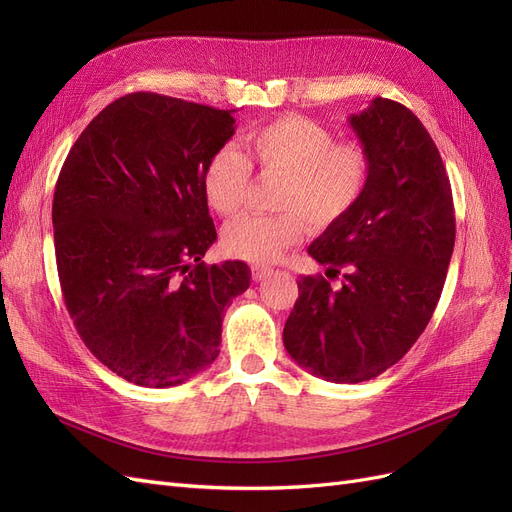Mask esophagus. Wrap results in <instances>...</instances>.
<instances>
[{"instance_id": "esophagus-1", "label": "esophagus", "mask_w": 512, "mask_h": 512, "mask_svg": "<svg viewBox=\"0 0 512 512\" xmlns=\"http://www.w3.org/2000/svg\"><path fill=\"white\" fill-rule=\"evenodd\" d=\"M271 273H273V269H269V267H260V265L252 267V277H254V282H262V280H265V277H269Z\"/></svg>"}]
</instances>
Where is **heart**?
Masks as SVG:
<instances>
[{
	"instance_id": "obj_1",
	"label": "heart",
	"mask_w": 512,
	"mask_h": 512,
	"mask_svg": "<svg viewBox=\"0 0 512 512\" xmlns=\"http://www.w3.org/2000/svg\"><path fill=\"white\" fill-rule=\"evenodd\" d=\"M252 156L265 173L286 177L277 215H241L222 232L224 252L256 265L280 258L299 243L309 226L322 230L359 203L369 181V156L354 141L335 143L329 128L299 115H286L247 134ZM252 181V164L235 145L213 153L205 168V196L220 215L237 213ZM306 217L303 219L302 215Z\"/></svg>"
}]
</instances>
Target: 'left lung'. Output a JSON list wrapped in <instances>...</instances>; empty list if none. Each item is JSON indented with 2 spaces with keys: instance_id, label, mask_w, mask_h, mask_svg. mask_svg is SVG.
Wrapping results in <instances>:
<instances>
[{
  "instance_id": "8db88e82",
  "label": "left lung",
  "mask_w": 512,
  "mask_h": 512,
  "mask_svg": "<svg viewBox=\"0 0 512 512\" xmlns=\"http://www.w3.org/2000/svg\"><path fill=\"white\" fill-rule=\"evenodd\" d=\"M369 156L365 192L307 247L344 271L333 290L305 275L284 327L288 354L314 376L356 384L380 376L429 324L455 247L453 192L436 143L404 104L374 98L348 117Z\"/></svg>"
}]
</instances>
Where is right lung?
<instances>
[{"mask_svg":"<svg viewBox=\"0 0 512 512\" xmlns=\"http://www.w3.org/2000/svg\"><path fill=\"white\" fill-rule=\"evenodd\" d=\"M235 111L128 94L91 119L53 198L61 292L85 346L123 380L188 382L220 354L224 307L250 286L241 260L205 265L218 239L205 168Z\"/></svg>","mask_w":512,"mask_h":512,"instance_id":"1","label":"right lung"}]
</instances>
